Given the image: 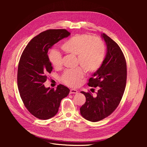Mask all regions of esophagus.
Here are the masks:
<instances>
[{
    "label": "esophagus",
    "instance_id": "obj_1",
    "mask_svg": "<svg viewBox=\"0 0 147 147\" xmlns=\"http://www.w3.org/2000/svg\"><path fill=\"white\" fill-rule=\"evenodd\" d=\"M78 92V91L76 89H71L70 91V94H77Z\"/></svg>",
    "mask_w": 147,
    "mask_h": 147
}]
</instances>
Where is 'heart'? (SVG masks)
Wrapping results in <instances>:
<instances>
[{
    "instance_id": "b5f03b06",
    "label": "heart",
    "mask_w": 147,
    "mask_h": 147,
    "mask_svg": "<svg viewBox=\"0 0 147 147\" xmlns=\"http://www.w3.org/2000/svg\"><path fill=\"white\" fill-rule=\"evenodd\" d=\"M66 52L78 56V63L87 72L96 71L103 63L105 56V47L98 38H92L87 34H77L66 41L61 46ZM49 59L56 68L61 66L62 56L60 52L52 50ZM84 72L81 67L66 70L61 76V80L69 86L78 85Z\"/></svg>"
}]
</instances>
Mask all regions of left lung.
Listing matches in <instances>:
<instances>
[{
	"label": "left lung",
	"mask_w": 147,
	"mask_h": 147,
	"mask_svg": "<svg viewBox=\"0 0 147 147\" xmlns=\"http://www.w3.org/2000/svg\"><path fill=\"white\" fill-rule=\"evenodd\" d=\"M107 51L101 66L89 79L88 85L98 87L96 96L81 91L86 98L80 108L81 116L96 122L109 116L118 107L123 95L127 80V66L119 46L105 34H101Z\"/></svg>",
	"instance_id": "1"
}]
</instances>
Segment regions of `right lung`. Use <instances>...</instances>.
<instances>
[{"label": "right lung", "mask_w": 147, "mask_h": 147, "mask_svg": "<svg viewBox=\"0 0 147 147\" xmlns=\"http://www.w3.org/2000/svg\"><path fill=\"white\" fill-rule=\"evenodd\" d=\"M65 29L48 30L33 38L21 56L17 71V84L24 106L35 117L47 120L55 116L60 102L70 90L59 84L56 90L44 83L53 67L48 52L57 42L68 37Z\"/></svg>", "instance_id": "right-lung-1"}]
</instances>
